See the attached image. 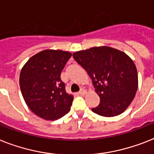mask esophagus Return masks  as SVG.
<instances>
[{
    "instance_id": "1",
    "label": "esophagus",
    "mask_w": 154,
    "mask_h": 154,
    "mask_svg": "<svg viewBox=\"0 0 154 154\" xmlns=\"http://www.w3.org/2000/svg\"><path fill=\"white\" fill-rule=\"evenodd\" d=\"M85 90L83 89V88H81V90H80L79 92H78V94L79 95H81V96H83V95L85 94Z\"/></svg>"
}]
</instances>
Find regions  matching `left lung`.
Segmentation results:
<instances>
[{"label":"left lung","mask_w":154,"mask_h":154,"mask_svg":"<svg viewBox=\"0 0 154 154\" xmlns=\"http://www.w3.org/2000/svg\"><path fill=\"white\" fill-rule=\"evenodd\" d=\"M73 57L92 78L100 99L92 112L104 117H113L124 112L138 89L137 69L131 57L109 47L77 51Z\"/></svg>","instance_id":"1"}]
</instances>
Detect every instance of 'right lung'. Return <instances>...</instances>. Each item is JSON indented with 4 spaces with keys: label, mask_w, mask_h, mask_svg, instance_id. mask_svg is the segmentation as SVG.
Here are the masks:
<instances>
[{
    "label": "right lung",
    "mask_w": 154,
    "mask_h": 154,
    "mask_svg": "<svg viewBox=\"0 0 154 154\" xmlns=\"http://www.w3.org/2000/svg\"><path fill=\"white\" fill-rule=\"evenodd\" d=\"M71 56L67 51L46 50L23 66L20 76L21 92L27 105L38 117L54 120L69 112L73 97L66 92L61 73Z\"/></svg>",
    "instance_id": "obj_1"
}]
</instances>
